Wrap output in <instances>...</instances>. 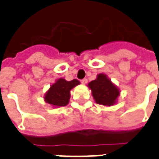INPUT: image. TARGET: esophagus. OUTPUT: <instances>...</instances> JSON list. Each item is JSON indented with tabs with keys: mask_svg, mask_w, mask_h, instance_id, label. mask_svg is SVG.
<instances>
[{
	"mask_svg": "<svg viewBox=\"0 0 159 159\" xmlns=\"http://www.w3.org/2000/svg\"><path fill=\"white\" fill-rule=\"evenodd\" d=\"M87 82H88L87 79H83V80H81V84H87Z\"/></svg>",
	"mask_w": 159,
	"mask_h": 159,
	"instance_id": "obj_1",
	"label": "esophagus"
}]
</instances>
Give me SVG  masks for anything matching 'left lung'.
<instances>
[{
	"label": "left lung",
	"instance_id": "obj_1",
	"mask_svg": "<svg viewBox=\"0 0 159 159\" xmlns=\"http://www.w3.org/2000/svg\"><path fill=\"white\" fill-rule=\"evenodd\" d=\"M92 96L97 104L104 106H112L117 103L120 94L119 89L104 73L99 74L96 80L88 84Z\"/></svg>",
	"mask_w": 159,
	"mask_h": 159
}]
</instances>
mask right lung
<instances>
[{
	"label": "right lung",
	"instance_id": "1",
	"mask_svg": "<svg viewBox=\"0 0 159 159\" xmlns=\"http://www.w3.org/2000/svg\"><path fill=\"white\" fill-rule=\"evenodd\" d=\"M80 84V81L75 79L70 81L63 78L58 79L45 93L44 100L55 108L66 106L70 99V90Z\"/></svg>",
	"mask_w": 159,
	"mask_h": 159
}]
</instances>
